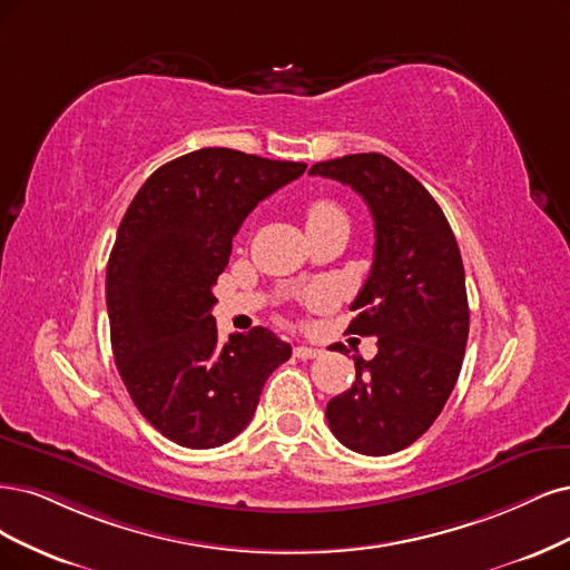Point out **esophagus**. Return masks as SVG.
<instances>
[{"label": "esophagus", "instance_id": "1", "mask_svg": "<svg viewBox=\"0 0 570 570\" xmlns=\"http://www.w3.org/2000/svg\"><path fill=\"white\" fill-rule=\"evenodd\" d=\"M293 355H296L298 360H315L322 355L320 347H307V345H296L293 347Z\"/></svg>", "mask_w": 570, "mask_h": 570}]
</instances>
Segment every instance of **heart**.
Returning <instances> with one entry per match:
<instances>
[{"label": "heart", "instance_id": "heart-1", "mask_svg": "<svg viewBox=\"0 0 570 570\" xmlns=\"http://www.w3.org/2000/svg\"><path fill=\"white\" fill-rule=\"evenodd\" d=\"M334 217H345V215H343V210L334 204V200H326V198L312 200V204H309L307 210H305L307 227L326 223V219H334Z\"/></svg>", "mask_w": 570, "mask_h": 570}]
</instances>
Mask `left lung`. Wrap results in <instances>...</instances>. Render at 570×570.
<instances>
[{
    "mask_svg": "<svg viewBox=\"0 0 570 570\" xmlns=\"http://www.w3.org/2000/svg\"><path fill=\"white\" fill-rule=\"evenodd\" d=\"M309 175L355 189L374 217V263L347 326L374 336V360L328 400L332 433L353 452L385 456L424 435L454 389L469 338L464 265L448 217L405 168L383 154L324 160ZM345 345H332L343 351Z\"/></svg>",
    "mask_w": 570,
    "mask_h": 570,
    "instance_id": "obj_1",
    "label": "left lung"
}]
</instances>
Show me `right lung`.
<instances>
[{"mask_svg":"<svg viewBox=\"0 0 570 570\" xmlns=\"http://www.w3.org/2000/svg\"><path fill=\"white\" fill-rule=\"evenodd\" d=\"M305 168L198 149L160 165L118 227L106 267L116 366L141 416L181 448L210 450L242 433L267 376L291 357L265 326L219 343L210 309L238 227Z\"/></svg>","mask_w":570,"mask_h":570,"instance_id":"1","label":"right lung"}]
</instances>
